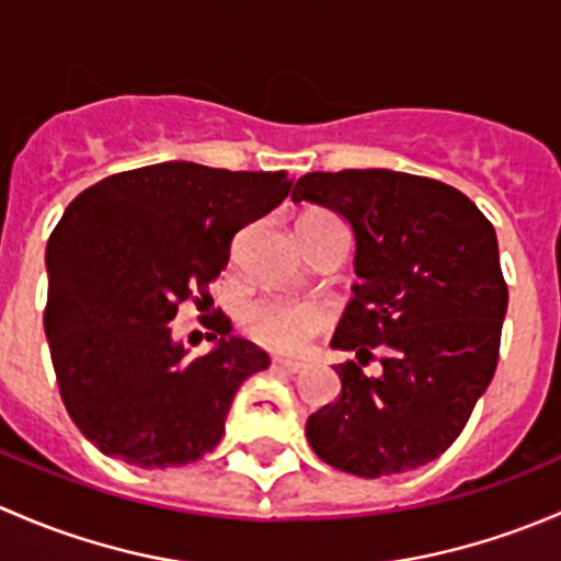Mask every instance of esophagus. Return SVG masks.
I'll use <instances>...</instances> for the list:
<instances>
[{"label": "esophagus", "mask_w": 561, "mask_h": 561, "mask_svg": "<svg viewBox=\"0 0 561 561\" xmlns=\"http://www.w3.org/2000/svg\"><path fill=\"white\" fill-rule=\"evenodd\" d=\"M274 366H276V369H285V371H290V375H298V371L304 369V364H301V360H282V358H276V360H274Z\"/></svg>", "instance_id": "1"}]
</instances>
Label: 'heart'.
I'll list each match as a JSON object with an SVG mask.
<instances>
[{
  "label": "heart",
  "mask_w": 561,
  "mask_h": 561,
  "mask_svg": "<svg viewBox=\"0 0 561 561\" xmlns=\"http://www.w3.org/2000/svg\"><path fill=\"white\" fill-rule=\"evenodd\" d=\"M298 225H342L333 214L312 211ZM331 312L317 301L285 296H260L241 309V328L252 342L274 350V353H298L309 339L328 328Z\"/></svg>",
  "instance_id": "1"
}]
</instances>
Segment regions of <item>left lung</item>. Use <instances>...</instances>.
<instances>
[{
	"mask_svg": "<svg viewBox=\"0 0 561 561\" xmlns=\"http://www.w3.org/2000/svg\"><path fill=\"white\" fill-rule=\"evenodd\" d=\"M293 201L339 211L355 233V298L331 344L342 393L309 415L307 439L358 478L443 456L500 360L507 282L494 225L456 186L412 173H307ZM381 360L377 376L363 369Z\"/></svg>",
	"mask_w": 561,
	"mask_h": 561,
	"instance_id": "8db88e82",
	"label": "left lung"
}]
</instances>
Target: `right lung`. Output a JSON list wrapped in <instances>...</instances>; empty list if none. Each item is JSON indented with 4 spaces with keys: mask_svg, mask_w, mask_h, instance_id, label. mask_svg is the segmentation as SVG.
<instances>
[{
    "mask_svg": "<svg viewBox=\"0 0 561 561\" xmlns=\"http://www.w3.org/2000/svg\"><path fill=\"white\" fill-rule=\"evenodd\" d=\"M287 171L162 162L113 173L67 206L45 252V336L56 386L83 437L144 469L214 450L236 390L268 355L206 317L217 347L190 358L171 336L179 304L208 301L236 233L290 192Z\"/></svg>",
    "mask_w": 561,
    "mask_h": 561,
    "instance_id": "right-lung-1",
    "label": "right lung"
}]
</instances>
